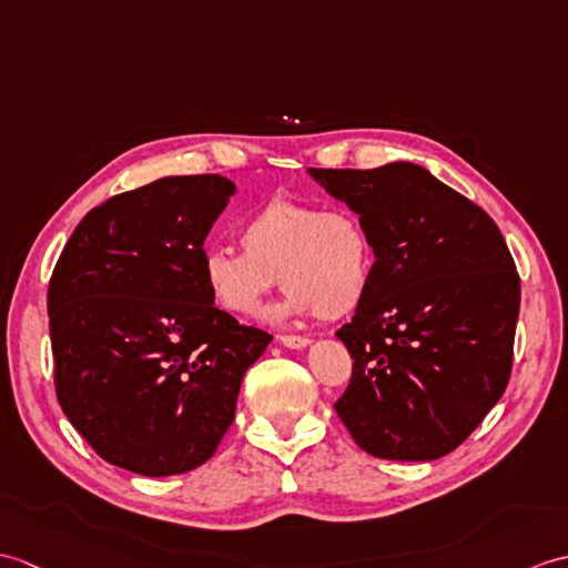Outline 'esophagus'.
Instances as JSON below:
<instances>
[{"label":"esophagus","instance_id":"obj_1","mask_svg":"<svg viewBox=\"0 0 568 568\" xmlns=\"http://www.w3.org/2000/svg\"><path fill=\"white\" fill-rule=\"evenodd\" d=\"M278 341L285 348H305V346H310L307 336H295V334H283V336H278Z\"/></svg>","mask_w":568,"mask_h":568}]
</instances>
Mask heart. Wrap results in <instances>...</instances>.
I'll list each match as a JSON object with an SVG mask.
<instances>
[{"mask_svg":"<svg viewBox=\"0 0 568 568\" xmlns=\"http://www.w3.org/2000/svg\"><path fill=\"white\" fill-rule=\"evenodd\" d=\"M242 251L207 248L201 275L210 297L236 316L256 314L275 278L287 297L273 322L312 314L341 320L361 307L373 281V244L348 210L273 197L240 224Z\"/></svg>","mask_w":568,"mask_h":568,"instance_id":"b5f03b06","label":"heart"}]
</instances>
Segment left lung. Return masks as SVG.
<instances>
[{"instance_id": "left-lung-1", "label": "left lung", "mask_w": 568, "mask_h": 568, "mask_svg": "<svg viewBox=\"0 0 568 568\" xmlns=\"http://www.w3.org/2000/svg\"><path fill=\"white\" fill-rule=\"evenodd\" d=\"M361 215L373 281L336 332L353 358L334 408L365 453L428 463L504 397L520 278L496 222L412 162L310 169Z\"/></svg>"}]
</instances>
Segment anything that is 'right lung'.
<instances>
[{
    "label": "right lung",
    "mask_w": 568,
    "mask_h": 568,
    "mask_svg": "<svg viewBox=\"0 0 568 568\" xmlns=\"http://www.w3.org/2000/svg\"><path fill=\"white\" fill-rule=\"evenodd\" d=\"M220 174L166 176L89 210L48 285L55 394L105 463L169 477L213 457L271 334L215 307L203 242Z\"/></svg>",
    "instance_id": "obj_1"
}]
</instances>
